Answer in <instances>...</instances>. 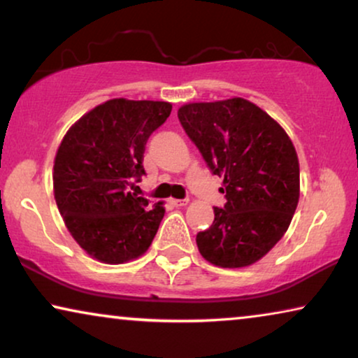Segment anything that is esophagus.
<instances>
[{
    "label": "esophagus",
    "mask_w": 358,
    "mask_h": 358,
    "mask_svg": "<svg viewBox=\"0 0 358 358\" xmlns=\"http://www.w3.org/2000/svg\"><path fill=\"white\" fill-rule=\"evenodd\" d=\"M169 203L173 205V207H184V205L189 203V199H171Z\"/></svg>",
    "instance_id": "esophagus-1"
}]
</instances>
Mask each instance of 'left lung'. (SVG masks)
I'll use <instances>...</instances> for the list:
<instances>
[{
    "instance_id": "obj_1",
    "label": "left lung",
    "mask_w": 358,
    "mask_h": 358,
    "mask_svg": "<svg viewBox=\"0 0 358 358\" xmlns=\"http://www.w3.org/2000/svg\"><path fill=\"white\" fill-rule=\"evenodd\" d=\"M180 125L212 174L223 179L227 203L197 246L218 267L251 266L285 234L300 197V166L285 130L241 97L194 102L178 110Z\"/></svg>"
}]
</instances>
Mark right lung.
Wrapping results in <instances>:
<instances>
[{"mask_svg": "<svg viewBox=\"0 0 358 358\" xmlns=\"http://www.w3.org/2000/svg\"><path fill=\"white\" fill-rule=\"evenodd\" d=\"M173 106L161 101L110 99L83 115L58 146L53 190L68 231L91 257L124 264L150 248L163 203L129 187L145 176L146 141Z\"/></svg>", "mask_w": 358, "mask_h": 358, "instance_id": "1", "label": "right lung"}]
</instances>
